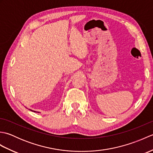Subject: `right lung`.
I'll use <instances>...</instances> for the list:
<instances>
[{"instance_id": "add662e5", "label": "right lung", "mask_w": 153, "mask_h": 153, "mask_svg": "<svg viewBox=\"0 0 153 153\" xmlns=\"http://www.w3.org/2000/svg\"><path fill=\"white\" fill-rule=\"evenodd\" d=\"M34 112H35V111H34Z\"/></svg>"}]
</instances>
